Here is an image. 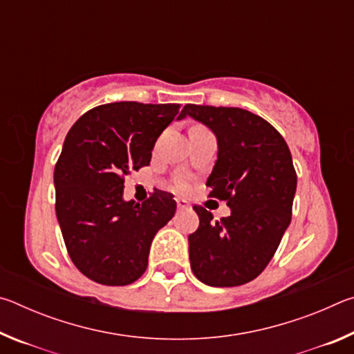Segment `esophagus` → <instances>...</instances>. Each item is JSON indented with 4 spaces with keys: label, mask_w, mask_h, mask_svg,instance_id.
I'll return each mask as SVG.
<instances>
[{
    "label": "esophagus",
    "mask_w": 354,
    "mask_h": 354,
    "mask_svg": "<svg viewBox=\"0 0 354 354\" xmlns=\"http://www.w3.org/2000/svg\"><path fill=\"white\" fill-rule=\"evenodd\" d=\"M176 205H178V209H179V211H184V209H189V203L185 201V200L176 198Z\"/></svg>",
    "instance_id": "obj_1"
}]
</instances>
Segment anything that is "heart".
<instances>
[{"label": "heart", "instance_id": "heart-1", "mask_svg": "<svg viewBox=\"0 0 354 354\" xmlns=\"http://www.w3.org/2000/svg\"><path fill=\"white\" fill-rule=\"evenodd\" d=\"M175 184H176V189L178 190H185L187 189V176L185 175H179L178 178H176V181H175Z\"/></svg>", "mask_w": 354, "mask_h": 354}]
</instances>
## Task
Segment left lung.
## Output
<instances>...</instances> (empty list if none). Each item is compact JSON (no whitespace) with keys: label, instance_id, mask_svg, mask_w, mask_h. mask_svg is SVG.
I'll use <instances>...</instances> for the list:
<instances>
[{"label":"left lung","instance_id":"left-lung-1","mask_svg":"<svg viewBox=\"0 0 354 354\" xmlns=\"http://www.w3.org/2000/svg\"><path fill=\"white\" fill-rule=\"evenodd\" d=\"M217 137V162L207 178L209 196L225 200L230 217L194 206L200 226L189 236L192 272L212 287L250 283L263 272L290 225L297 173L277 129L239 107L184 106Z\"/></svg>","mask_w":354,"mask_h":354}]
</instances>
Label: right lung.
<instances>
[{"instance_id": "add662e5", "label": "right lung", "mask_w": 354, "mask_h": 354, "mask_svg": "<svg viewBox=\"0 0 354 354\" xmlns=\"http://www.w3.org/2000/svg\"><path fill=\"white\" fill-rule=\"evenodd\" d=\"M179 104L120 101L93 107L65 137L55 169L56 215L77 270L104 286H128L147 270L151 242L176 211L169 192L124 201V176L149 165Z\"/></svg>"}]
</instances>
